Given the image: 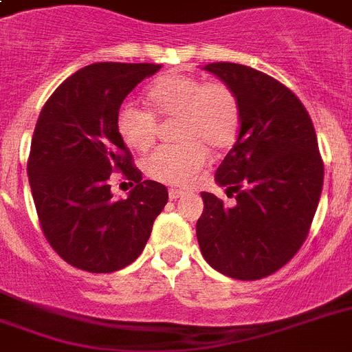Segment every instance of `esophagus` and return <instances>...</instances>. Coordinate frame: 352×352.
I'll list each match as a JSON object with an SVG mask.
<instances>
[{
	"instance_id": "1",
	"label": "esophagus",
	"mask_w": 352,
	"mask_h": 352,
	"mask_svg": "<svg viewBox=\"0 0 352 352\" xmlns=\"http://www.w3.org/2000/svg\"><path fill=\"white\" fill-rule=\"evenodd\" d=\"M168 195H170L171 201H177L179 197H182V192L181 190H173V188H171L170 192H168Z\"/></svg>"
}]
</instances>
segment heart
<instances>
[{
	"instance_id": "1",
	"label": "heart",
	"mask_w": 352,
	"mask_h": 352,
	"mask_svg": "<svg viewBox=\"0 0 352 352\" xmlns=\"http://www.w3.org/2000/svg\"><path fill=\"white\" fill-rule=\"evenodd\" d=\"M155 111L177 117V137L184 140L162 146L146 160V173L164 184H186L208 162V148L226 149L237 138L241 107L225 82H204L190 74H166L148 91ZM117 129L129 148L144 151L157 135V118L149 109L127 100L118 107Z\"/></svg>"
}]
</instances>
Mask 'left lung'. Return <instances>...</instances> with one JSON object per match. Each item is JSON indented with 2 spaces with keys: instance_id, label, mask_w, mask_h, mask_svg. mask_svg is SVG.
Returning a JSON list of instances; mask_svg holds the SVG:
<instances>
[{
  "instance_id": "1",
  "label": "left lung",
  "mask_w": 352,
  "mask_h": 352,
  "mask_svg": "<svg viewBox=\"0 0 352 352\" xmlns=\"http://www.w3.org/2000/svg\"><path fill=\"white\" fill-rule=\"evenodd\" d=\"M203 69L234 89L241 126L215 173L235 201L201 193L199 246L217 272L267 278L300 250L320 203L323 162L314 126L300 98L272 76L228 62Z\"/></svg>"
}]
</instances>
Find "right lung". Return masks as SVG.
Listing matches in <instances>:
<instances>
[{
	"mask_svg": "<svg viewBox=\"0 0 352 352\" xmlns=\"http://www.w3.org/2000/svg\"><path fill=\"white\" fill-rule=\"evenodd\" d=\"M155 63H93L51 95L30 142L29 184L41 230L69 265L95 274L120 270L148 243L168 203L160 182L142 181L117 129L118 107ZM120 169L135 188L112 197L109 177Z\"/></svg>",
	"mask_w": 352,
	"mask_h": 352,
	"instance_id": "obj_1",
	"label": "right lung"
}]
</instances>
